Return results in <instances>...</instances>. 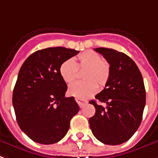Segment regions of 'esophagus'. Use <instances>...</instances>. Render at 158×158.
Segmentation results:
<instances>
[{
	"label": "esophagus",
	"mask_w": 158,
	"mask_h": 158,
	"mask_svg": "<svg viewBox=\"0 0 158 158\" xmlns=\"http://www.w3.org/2000/svg\"><path fill=\"white\" fill-rule=\"evenodd\" d=\"M75 100H76L77 103L79 104V106L80 108H82L84 104H86L87 103V101L84 100V99H80V98H75Z\"/></svg>",
	"instance_id": "1"
}]
</instances>
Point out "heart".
<instances>
[{"label": "heart", "mask_w": 158, "mask_h": 158, "mask_svg": "<svg viewBox=\"0 0 158 158\" xmlns=\"http://www.w3.org/2000/svg\"><path fill=\"white\" fill-rule=\"evenodd\" d=\"M83 72L84 80L74 83L69 87L68 94L72 97L85 99L97 92L98 86L104 87L110 76V65L99 54L86 50L73 60H66L60 66V74L66 84H71Z\"/></svg>", "instance_id": "obj_1"}]
</instances>
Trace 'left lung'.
I'll list each match as a JSON object with an SVG mask.
<instances>
[{
    "mask_svg": "<svg viewBox=\"0 0 158 158\" xmlns=\"http://www.w3.org/2000/svg\"><path fill=\"white\" fill-rule=\"evenodd\" d=\"M110 65L105 88L89 101L95 114L89 120L95 138L108 145L129 140L142 122L146 103V90L139 69L124 53L113 49L96 48ZM102 102L105 105H101Z\"/></svg>",
    "mask_w": 158,
    "mask_h": 158,
    "instance_id": "8db88e82",
    "label": "left lung"
}]
</instances>
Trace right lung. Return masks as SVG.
I'll return each instance as SVG.
<instances>
[{"label": "right lung", "instance_id": "add662e5", "mask_svg": "<svg viewBox=\"0 0 158 158\" xmlns=\"http://www.w3.org/2000/svg\"><path fill=\"white\" fill-rule=\"evenodd\" d=\"M79 53L64 47L37 50L19 71L12 103L19 127L35 143H58L79 112L74 97H65L67 84L60 74V64Z\"/></svg>", "mask_w": 158, "mask_h": 158}]
</instances>
